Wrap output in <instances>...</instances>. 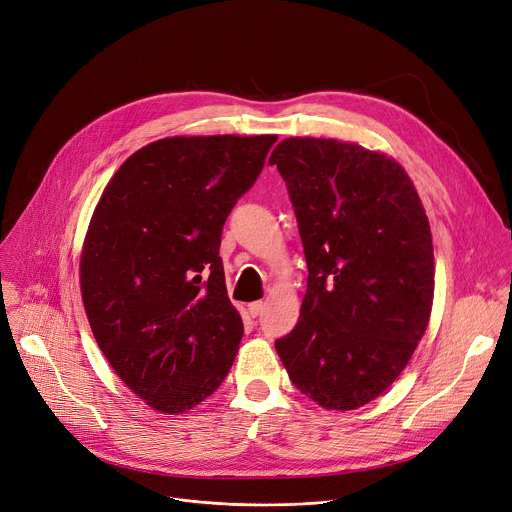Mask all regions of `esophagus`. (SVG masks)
Listing matches in <instances>:
<instances>
[{"mask_svg":"<svg viewBox=\"0 0 512 512\" xmlns=\"http://www.w3.org/2000/svg\"><path fill=\"white\" fill-rule=\"evenodd\" d=\"M263 308H265V302H253V304H249L247 310L251 316H259L263 312Z\"/></svg>","mask_w":512,"mask_h":512,"instance_id":"esophagus-1","label":"esophagus"}]
</instances>
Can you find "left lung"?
Segmentation results:
<instances>
[{"label": "left lung", "instance_id": "1", "mask_svg": "<svg viewBox=\"0 0 512 512\" xmlns=\"http://www.w3.org/2000/svg\"><path fill=\"white\" fill-rule=\"evenodd\" d=\"M284 177L306 255L294 331L275 341L292 384L329 410L392 386L423 339L435 290L425 208L390 157L335 138H286Z\"/></svg>", "mask_w": 512, "mask_h": 512}]
</instances>
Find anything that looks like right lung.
<instances>
[{
	"label": "right lung",
	"instance_id": "1",
	"mask_svg": "<svg viewBox=\"0 0 512 512\" xmlns=\"http://www.w3.org/2000/svg\"><path fill=\"white\" fill-rule=\"evenodd\" d=\"M275 134L173 136L128 157L91 216L81 296L120 380L179 414L226 378L243 339L220 259L222 226Z\"/></svg>",
	"mask_w": 512,
	"mask_h": 512
}]
</instances>
